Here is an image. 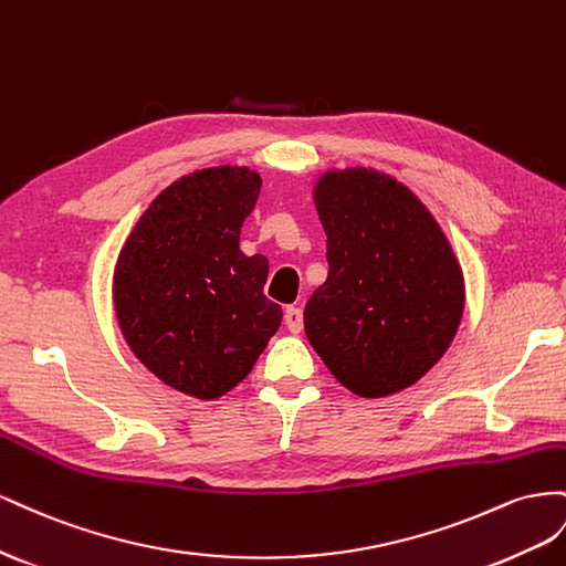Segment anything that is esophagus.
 Here are the masks:
<instances>
[{
  "instance_id": "esophagus-1",
  "label": "esophagus",
  "mask_w": 566,
  "mask_h": 566,
  "mask_svg": "<svg viewBox=\"0 0 566 566\" xmlns=\"http://www.w3.org/2000/svg\"><path fill=\"white\" fill-rule=\"evenodd\" d=\"M284 325L289 332L298 334L303 329V311L296 308V305H289V308L284 311Z\"/></svg>"
}]
</instances>
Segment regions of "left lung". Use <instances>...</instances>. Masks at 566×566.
<instances>
[{
  "label": "left lung",
  "mask_w": 566,
  "mask_h": 566,
  "mask_svg": "<svg viewBox=\"0 0 566 566\" xmlns=\"http://www.w3.org/2000/svg\"><path fill=\"white\" fill-rule=\"evenodd\" d=\"M327 282L305 303L311 346L348 391L384 398L441 360L460 327L464 282L439 222L373 168L322 175Z\"/></svg>",
  "instance_id": "left-lung-1"
}]
</instances>
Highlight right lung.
Returning a JSON list of instances; mask_svg holds the SVG:
<instances>
[{"label":"right lung","mask_w":566,"mask_h":566,"mask_svg":"<svg viewBox=\"0 0 566 566\" xmlns=\"http://www.w3.org/2000/svg\"><path fill=\"white\" fill-rule=\"evenodd\" d=\"M261 193L249 168L180 177L144 211L120 251L113 303L127 346L172 389L211 400L244 379L282 308L263 294L268 261L239 251Z\"/></svg>","instance_id":"obj_1"}]
</instances>
